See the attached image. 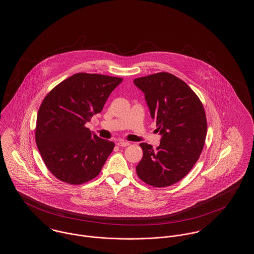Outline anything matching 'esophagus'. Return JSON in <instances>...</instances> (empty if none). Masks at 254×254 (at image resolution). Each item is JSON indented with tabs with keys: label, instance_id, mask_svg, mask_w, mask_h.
Listing matches in <instances>:
<instances>
[{
	"label": "esophagus",
	"instance_id": "esophagus-1",
	"mask_svg": "<svg viewBox=\"0 0 254 254\" xmlns=\"http://www.w3.org/2000/svg\"><path fill=\"white\" fill-rule=\"evenodd\" d=\"M117 145H119V146H127V145H129V143L127 142V141L121 140V141H119V142L117 143Z\"/></svg>",
	"mask_w": 254,
	"mask_h": 254
}]
</instances>
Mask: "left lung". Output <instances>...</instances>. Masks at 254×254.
Masks as SVG:
<instances>
[{"label":"left lung","instance_id":"1","mask_svg":"<svg viewBox=\"0 0 254 254\" xmlns=\"http://www.w3.org/2000/svg\"><path fill=\"white\" fill-rule=\"evenodd\" d=\"M157 131L160 145L140 144L143 158L136 167L145 184L165 188L182 180L193 168L205 145L206 117L199 97L181 79L168 72L137 78Z\"/></svg>","mask_w":254,"mask_h":254}]
</instances>
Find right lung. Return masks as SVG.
<instances>
[{"label": "right lung", "instance_id": "add662e5", "mask_svg": "<svg viewBox=\"0 0 254 254\" xmlns=\"http://www.w3.org/2000/svg\"><path fill=\"white\" fill-rule=\"evenodd\" d=\"M119 77L76 73L51 89L37 115L35 140L43 161L60 181L82 185L97 177L114 148L86 122L102 111Z\"/></svg>", "mask_w": 254, "mask_h": 254}]
</instances>
